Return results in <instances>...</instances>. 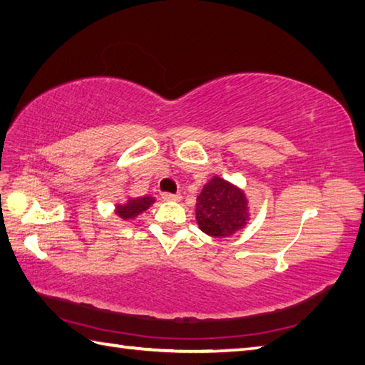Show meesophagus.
<instances>
[{
    "instance_id": "1",
    "label": "esophagus",
    "mask_w": 365,
    "mask_h": 365,
    "mask_svg": "<svg viewBox=\"0 0 365 365\" xmlns=\"http://www.w3.org/2000/svg\"><path fill=\"white\" fill-rule=\"evenodd\" d=\"M161 199L166 200V202H169V200H174V202H177V200L182 199V196L180 195H173V192H163Z\"/></svg>"
}]
</instances>
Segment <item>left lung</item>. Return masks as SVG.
<instances>
[{"label":"left lung","instance_id":"1","mask_svg":"<svg viewBox=\"0 0 365 365\" xmlns=\"http://www.w3.org/2000/svg\"><path fill=\"white\" fill-rule=\"evenodd\" d=\"M196 221L199 229L207 235L232 237L250 221V204L245 191L215 175L197 196Z\"/></svg>","mask_w":365,"mask_h":365}]
</instances>
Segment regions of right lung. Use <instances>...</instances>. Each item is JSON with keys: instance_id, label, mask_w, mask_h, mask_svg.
I'll return each mask as SVG.
<instances>
[{"instance_id": "obj_1", "label": "right lung", "mask_w": 365, "mask_h": 365, "mask_svg": "<svg viewBox=\"0 0 365 365\" xmlns=\"http://www.w3.org/2000/svg\"><path fill=\"white\" fill-rule=\"evenodd\" d=\"M155 202V197L152 196H143V197H128L125 204L115 205V215L122 220H135L138 215L145 212L152 204Z\"/></svg>"}]
</instances>
